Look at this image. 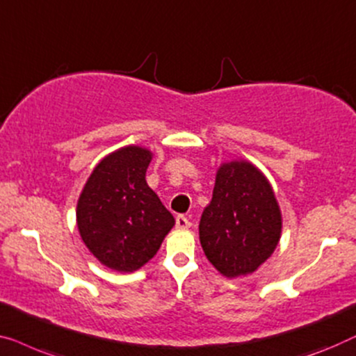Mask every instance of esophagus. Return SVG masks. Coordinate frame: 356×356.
I'll return each instance as SVG.
<instances>
[{
    "mask_svg": "<svg viewBox=\"0 0 356 356\" xmlns=\"http://www.w3.org/2000/svg\"><path fill=\"white\" fill-rule=\"evenodd\" d=\"M176 227H179V229H188L190 227L188 218H185L184 214H179V216L176 218Z\"/></svg>",
    "mask_w": 356,
    "mask_h": 356,
    "instance_id": "esophagus-1",
    "label": "esophagus"
}]
</instances>
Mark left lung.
Masks as SVG:
<instances>
[{
    "label": "left lung",
    "mask_w": 356,
    "mask_h": 356,
    "mask_svg": "<svg viewBox=\"0 0 356 356\" xmlns=\"http://www.w3.org/2000/svg\"><path fill=\"white\" fill-rule=\"evenodd\" d=\"M198 229L204 254L222 276L257 271L282 232V214L264 174L248 161L221 164Z\"/></svg>",
    "instance_id": "left-lung-1"
}]
</instances>
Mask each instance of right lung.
<instances>
[{
	"label": "right lung",
	"mask_w": 356,
	"mask_h": 356,
	"mask_svg": "<svg viewBox=\"0 0 356 356\" xmlns=\"http://www.w3.org/2000/svg\"><path fill=\"white\" fill-rule=\"evenodd\" d=\"M152 156L135 145L109 153L79 197L80 237L114 271L132 273L148 263L176 222L145 180Z\"/></svg>",
	"instance_id": "1"
}]
</instances>
